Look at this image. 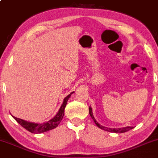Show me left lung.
<instances>
[{"mask_svg":"<svg viewBox=\"0 0 158 158\" xmlns=\"http://www.w3.org/2000/svg\"><path fill=\"white\" fill-rule=\"evenodd\" d=\"M89 113H90L91 118H93V120H94V122L95 123V124L97 125V127H99L100 128H101V129L103 130H105V131H110V132H115V133H123V132H126V131H129L130 129H132L133 127H131V126H127V127H125V128H106V127H104V126H101V125L99 124L98 123H97V120L95 119V118L94 117V115H93V112H92V108L90 107H89Z\"/></svg>","mask_w":158,"mask_h":158,"instance_id":"obj_1","label":"left lung"}]
</instances>
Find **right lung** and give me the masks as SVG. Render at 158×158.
I'll return each mask as SVG.
<instances>
[{"mask_svg":"<svg viewBox=\"0 0 158 158\" xmlns=\"http://www.w3.org/2000/svg\"><path fill=\"white\" fill-rule=\"evenodd\" d=\"M74 92L71 93L70 94H68L67 97L64 99L63 100L62 105L60 107L59 110H58V113L55 115V117H53L52 119H50L49 121L46 122V123H30V122L25 121L23 119H21V118H17V117L12 115L13 118L22 127H23L25 129H27V131H30L31 133H34V134H40V133L45 132V131H48L49 130L53 129V128H56L57 126L59 125V123H61V119L63 118L64 114V109H65L66 104L68 103V99L70 98L71 94Z\"/></svg>","mask_w":158,"mask_h":158,"instance_id":"right-lung-1","label":"right lung"}]
</instances>
